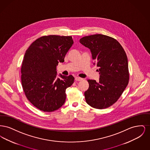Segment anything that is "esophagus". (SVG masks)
I'll use <instances>...</instances> for the list:
<instances>
[{"mask_svg":"<svg viewBox=\"0 0 150 150\" xmlns=\"http://www.w3.org/2000/svg\"><path fill=\"white\" fill-rule=\"evenodd\" d=\"M75 80H76V81H81V80H83V79L81 78H79V77H76L75 79Z\"/></svg>","mask_w":150,"mask_h":150,"instance_id":"1","label":"esophagus"}]
</instances>
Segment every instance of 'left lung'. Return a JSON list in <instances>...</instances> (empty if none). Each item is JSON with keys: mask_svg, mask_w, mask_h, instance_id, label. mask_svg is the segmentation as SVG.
<instances>
[{"mask_svg": "<svg viewBox=\"0 0 150 150\" xmlns=\"http://www.w3.org/2000/svg\"><path fill=\"white\" fill-rule=\"evenodd\" d=\"M80 43L90 49L99 67V81L88 80L89 88L84 96L91 107L104 109L118 100L128 86V62L126 53L115 39L102 34L86 36Z\"/></svg>", "mask_w": 150, "mask_h": 150, "instance_id": "8db88e82", "label": "left lung"}]
</instances>
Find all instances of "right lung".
I'll list each match as a JSON object with an SVG mask.
<instances>
[{"label": "right lung", "mask_w": 150, "mask_h": 150, "mask_svg": "<svg viewBox=\"0 0 150 150\" xmlns=\"http://www.w3.org/2000/svg\"><path fill=\"white\" fill-rule=\"evenodd\" d=\"M74 43L71 36H43L26 51L21 67V83L28 100L44 112L56 111L64 104L66 89L71 86V75L57 78L56 67L64 62Z\"/></svg>", "instance_id": "obj_1"}]
</instances>
